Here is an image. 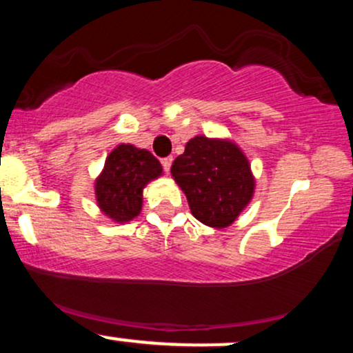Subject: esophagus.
Wrapping results in <instances>:
<instances>
[{"mask_svg":"<svg viewBox=\"0 0 353 353\" xmlns=\"http://www.w3.org/2000/svg\"><path fill=\"white\" fill-rule=\"evenodd\" d=\"M161 164H163L164 171L169 172V169H171V165H172V157L171 156L164 157V159H161Z\"/></svg>","mask_w":353,"mask_h":353,"instance_id":"34e87169","label":"esophagus"}]
</instances>
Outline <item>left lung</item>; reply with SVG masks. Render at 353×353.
Listing matches in <instances>:
<instances>
[{
	"mask_svg": "<svg viewBox=\"0 0 353 353\" xmlns=\"http://www.w3.org/2000/svg\"><path fill=\"white\" fill-rule=\"evenodd\" d=\"M172 177L192 216L210 228H228L254 194V177L241 149L229 141L196 136L176 157Z\"/></svg>",
	"mask_w": 353,
	"mask_h": 353,
	"instance_id": "1",
	"label": "left lung"
}]
</instances>
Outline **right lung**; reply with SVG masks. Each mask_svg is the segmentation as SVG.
I'll return each instance as SVG.
<instances>
[{
    "mask_svg": "<svg viewBox=\"0 0 353 353\" xmlns=\"http://www.w3.org/2000/svg\"><path fill=\"white\" fill-rule=\"evenodd\" d=\"M161 172V163L149 151L131 144L117 145L96 181V199L101 210L117 222L134 219L143 208L144 185Z\"/></svg>",
    "mask_w": 353,
    "mask_h": 353,
    "instance_id": "add662e5",
    "label": "right lung"
}]
</instances>
